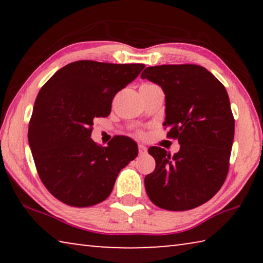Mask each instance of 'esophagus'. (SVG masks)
Segmentation results:
<instances>
[{
	"instance_id": "34e87169",
	"label": "esophagus",
	"mask_w": 263,
	"mask_h": 263,
	"mask_svg": "<svg viewBox=\"0 0 263 263\" xmlns=\"http://www.w3.org/2000/svg\"><path fill=\"white\" fill-rule=\"evenodd\" d=\"M138 149H139V154H140V155L147 153V148H146V146L141 145V144L138 145Z\"/></svg>"
}]
</instances>
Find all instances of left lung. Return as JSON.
<instances>
[{
    "label": "left lung",
    "instance_id": "8db88e82",
    "mask_svg": "<svg viewBox=\"0 0 263 263\" xmlns=\"http://www.w3.org/2000/svg\"><path fill=\"white\" fill-rule=\"evenodd\" d=\"M141 79L159 84L166 95L167 137L179 140L174 155L152 146L153 173L145 188L155 205L185 211L202 205L221 188L229 173L234 118L225 87L198 65L147 67Z\"/></svg>",
    "mask_w": 263,
    "mask_h": 263
}]
</instances>
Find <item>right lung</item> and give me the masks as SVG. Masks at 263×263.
<instances>
[{
    "instance_id": "obj_1",
    "label": "right lung",
    "mask_w": 263,
    "mask_h": 263,
    "mask_svg": "<svg viewBox=\"0 0 263 263\" xmlns=\"http://www.w3.org/2000/svg\"><path fill=\"white\" fill-rule=\"evenodd\" d=\"M144 64L80 60L60 68L38 92L29 124V144L38 175L60 202L87 208L108 198L119 172L138 146L117 137L106 147L90 138L95 117L111 112L115 95Z\"/></svg>"
}]
</instances>
